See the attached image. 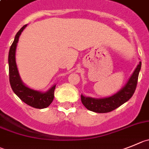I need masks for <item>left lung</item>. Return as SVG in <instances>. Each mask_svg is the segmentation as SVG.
<instances>
[{
	"label": "left lung",
	"mask_w": 149,
	"mask_h": 149,
	"mask_svg": "<svg viewBox=\"0 0 149 149\" xmlns=\"http://www.w3.org/2000/svg\"><path fill=\"white\" fill-rule=\"evenodd\" d=\"M141 69V62L137 65V68L126 84L114 95L105 98H96L84 96L81 95V100L83 105L87 109L98 113H106L117 109L122 104L129 101L134 94L137 84L139 73Z\"/></svg>",
	"instance_id": "8db88e82"
}]
</instances>
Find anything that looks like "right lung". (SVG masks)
<instances>
[{
    "mask_svg": "<svg viewBox=\"0 0 149 149\" xmlns=\"http://www.w3.org/2000/svg\"><path fill=\"white\" fill-rule=\"evenodd\" d=\"M27 25L23 26L19 30L15 37L13 43L9 49V82L13 92L17 95L23 102L29 106L37 109H44L49 106L52 103L54 98V90L56 84L53 85L51 88L45 92H41L39 90L29 88L22 81L20 78L17 66L16 63V49L18 40L20 34L23 32Z\"/></svg>",
    "mask_w": 149,
    "mask_h": 149,
    "instance_id": "right-lung-1",
    "label": "right lung"
}]
</instances>
